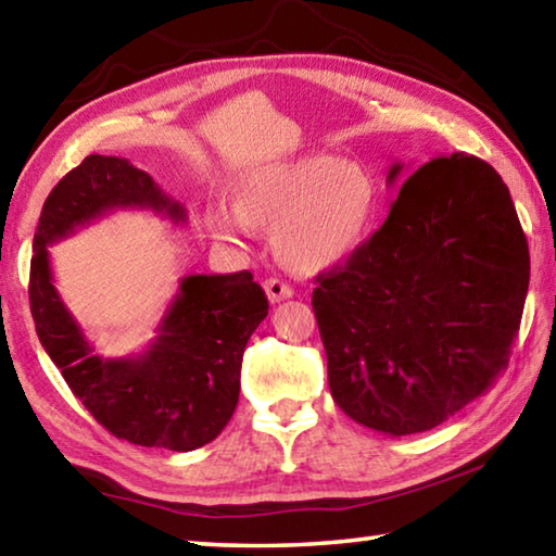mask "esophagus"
<instances>
[{
	"mask_svg": "<svg viewBox=\"0 0 556 556\" xmlns=\"http://www.w3.org/2000/svg\"><path fill=\"white\" fill-rule=\"evenodd\" d=\"M265 291H267V299L271 301V304H279V301L294 296V289L285 285L281 279H275V277L265 281Z\"/></svg>",
	"mask_w": 556,
	"mask_h": 556,
	"instance_id": "esophagus-1",
	"label": "esophagus"
}]
</instances>
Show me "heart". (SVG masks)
<instances>
[{"instance_id":"1","label":"heart","mask_w":556,"mask_h":556,"mask_svg":"<svg viewBox=\"0 0 556 556\" xmlns=\"http://www.w3.org/2000/svg\"><path fill=\"white\" fill-rule=\"evenodd\" d=\"M378 188L361 164L308 154L250 168L232 188V211L211 208L215 240L242 244L252 228H271V252L294 275H321L353 255L368 232Z\"/></svg>"}]
</instances>
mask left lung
<instances>
[{
  "label": "left lung",
  "mask_w": 556,
  "mask_h": 556,
  "mask_svg": "<svg viewBox=\"0 0 556 556\" xmlns=\"http://www.w3.org/2000/svg\"><path fill=\"white\" fill-rule=\"evenodd\" d=\"M404 174L394 162L388 184ZM316 281L336 404L357 425L407 437L454 417L507 368L530 250L501 174L451 154L419 166L382 228Z\"/></svg>",
  "instance_id": "8db88e82"
}]
</instances>
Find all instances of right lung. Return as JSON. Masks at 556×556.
I'll use <instances>...</instances> for the list:
<instances>
[{"label":"right lung","mask_w":556,"mask_h":556,"mask_svg":"<svg viewBox=\"0 0 556 556\" xmlns=\"http://www.w3.org/2000/svg\"><path fill=\"white\" fill-rule=\"evenodd\" d=\"M115 208H149L186 223V208L127 159L90 154L55 184L34 232L29 304L43 351L110 434L137 446L193 451L228 425L242 353L269 312L250 271L191 275L178 285L144 353L102 357L53 287L49 244Z\"/></svg>","instance_id":"add662e5"}]
</instances>
